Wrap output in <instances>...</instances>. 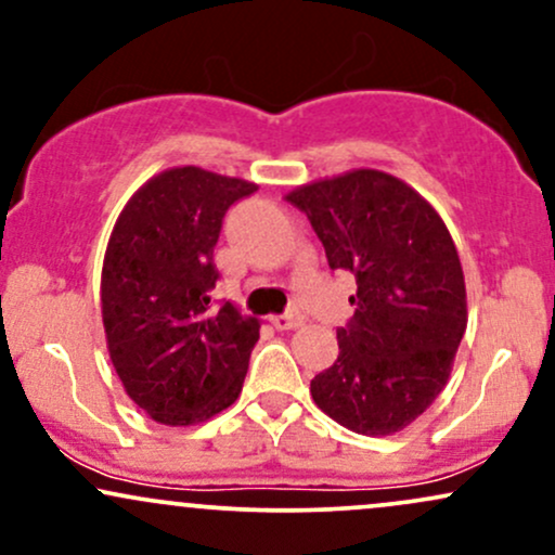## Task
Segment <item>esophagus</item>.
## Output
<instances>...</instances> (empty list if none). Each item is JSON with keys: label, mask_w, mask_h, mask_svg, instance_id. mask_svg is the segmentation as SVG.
I'll return each instance as SVG.
<instances>
[{"label": "esophagus", "mask_w": 555, "mask_h": 555, "mask_svg": "<svg viewBox=\"0 0 555 555\" xmlns=\"http://www.w3.org/2000/svg\"><path fill=\"white\" fill-rule=\"evenodd\" d=\"M273 326H276L279 331H295L305 323L302 313H297V310H292V313H284V315H276L273 318Z\"/></svg>", "instance_id": "1"}]
</instances>
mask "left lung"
<instances>
[{"label":"left lung","mask_w":555,"mask_h":555,"mask_svg":"<svg viewBox=\"0 0 555 555\" xmlns=\"http://www.w3.org/2000/svg\"><path fill=\"white\" fill-rule=\"evenodd\" d=\"M286 201L310 219L331 269L358 282L339 358L310 380L313 401L347 430L393 436L449 384L467 328L454 240L415 188L378 169L299 184Z\"/></svg>","instance_id":"1"}]
</instances>
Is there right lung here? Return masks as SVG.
<instances>
[{
	"label": "right lung",
	"instance_id": "add662e5",
	"mask_svg": "<svg viewBox=\"0 0 555 555\" xmlns=\"http://www.w3.org/2000/svg\"><path fill=\"white\" fill-rule=\"evenodd\" d=\"M258 184L171 167L125 203L101 269L106 347L127 397L162 425L206 423L237 401L260 321L216 308L221 219Z\"/></svg>",
	"mask_w": 555,
	"mask_h": 555
}]
</instances>
